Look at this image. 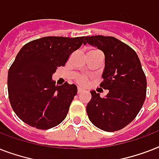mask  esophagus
I'll use <instances>...</instances> for the list:
<instances>
[{"label": "esophagus", "instance_id": "1", "mask_svg": "<svg viewBox=\"0 0 159 159\" xmlns=\"http://www.w3.org/2000/svg\"><path fill=\"white\" fill-rule=\"evenodd\" d=\"M84 91H85L84 88H82V87H78V88H77V93H78V94H79V93H81V92H84Z\"/></svg>", "mask_w": 159, "mask_h": 159}]
</instances>
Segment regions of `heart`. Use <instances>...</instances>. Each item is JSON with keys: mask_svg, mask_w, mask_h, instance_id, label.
<instances>
[{"mask_svg": "<svg viewBox=\"0 0 159 159\" xmlns=\"http://www.w3.org/2000/svg\"><path fill=\"white\" fill-rule=\"evenodd\" d=\"M86 80H87V78H86L85 77H81L79 78V81L81 82H85V81H86Z\"/></svg>", "mask_w": 159, "mask_h": 159, "instance_id": "1", "label": "heart"}]
</instances>
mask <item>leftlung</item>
<instances>
[{"instance_id":"left-lung-1","label":"left lung","mask_w":159,"mask_h":159,"mask_svg":"<svg viewBox=\"0 0 159 159\" xmlns=\"http://www.w3.org/2000/svg\"><path fill=\"white\" fill-rule=\"evenodd\" d=\"M87 43L104 53L103 82L100 87L109 90L104 98L91 91L88 118L102 130H120L135 118L145 101L147 82L139 58L133 48L115 37L87 36L83 43Z\"/></svg>"}]
</instances>
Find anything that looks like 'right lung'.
Instances as JSON below:
<instances>
[{
	"instance_id": "obj_1",
	"label": "right lung",
	"mask_w": 159,
	"mask_h": 159,
	"mask_svg": "<svg viewBox=\"0 0 159 159\" xmlns=\"http://www.w3.org/2000/svg\"><path fill=\"white\" fill-rule=\"evenodd\" d=\"M85 36H48L21 48L8 72L9 100L21 120L39 129L59 125L77 93V86L56 85L52 76L70 54L84 43Z\"/></svg>"
}]
</instances>
